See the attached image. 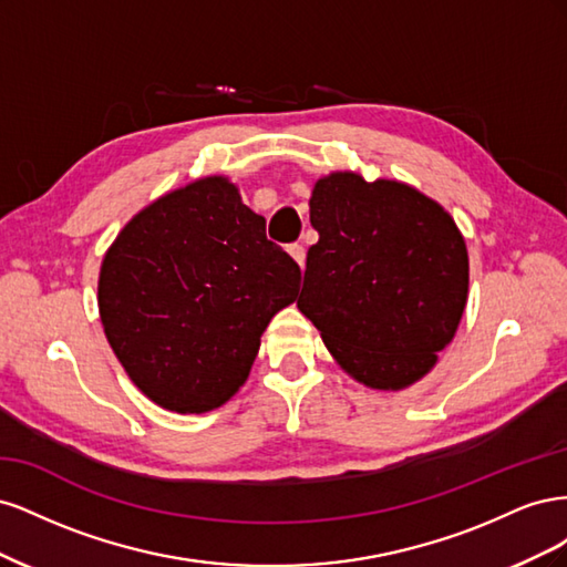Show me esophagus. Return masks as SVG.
<instances>
[{
  "mask_svg": "<svg viewBox=\"0 0 567 567\" xmlns=\"http://www.w3.org/2000/svg\"><path fill=\"white\" fill-rule=\"evenodd\" d=\"M288 255L293 257V260L300 265V269H305V257H307V252H305V248H302L300 244L288 246Z\"/></svg>",
  "mask_w": 567,
  "mask_h": 567,
  "instance_id": "1",
  "label": "esophagus"
}]
</instances>
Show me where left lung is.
<instances>
[{
  "instance_id": "1",
  "label": "left lung",
  "mask_w": 567,
  "mask_h": 567,
  "mask_svg": "<svg viewBox=\"0 0 567 567\" xmlns=\"http://www.w3.org/2000/svg\"><path fill=\"white\" fill-rule=\"evenodd\" d=\"M298 310L340 369L371 390H404L437 364L468 300V250L454 217L398 179H317Z\"/></svg>"
}]
</instances>
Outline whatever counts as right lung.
I'll return each instance as SVG.
<instances>
[{"mask_svg": "<svg viewBox=\"0 0 567 567\" xmlns=\"http://www.w3.org/2000/svg\"><path fill=\"white\" fill-rule=\"evenodd\" d=\"M300 267L225 175L148 203L99 271V317L130 381L177 414H205L246 381Z\"/></svg>", "mask_w": 567, "mask_h": 567, "instance_id": "right-lung-1", "label": "right lung"}]
</instances>
